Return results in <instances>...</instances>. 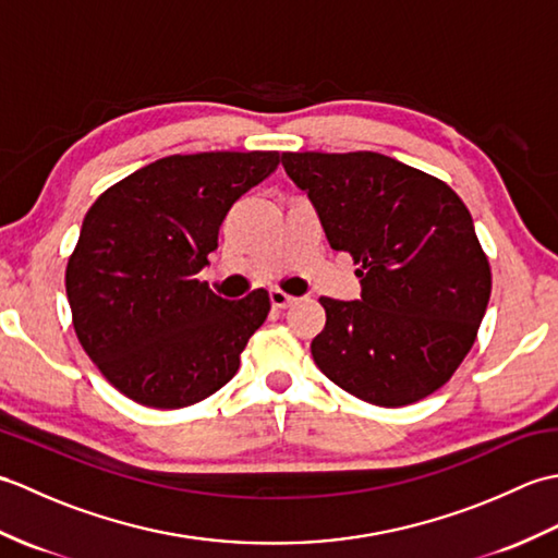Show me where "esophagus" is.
Returning <instances> with one entry per match:
<instances>
[{"mask_svg":"<svg viewBox=\"0 0 558 558\" xmlns=\"http://www.w3.org/2000/svg\"><path fill=\"white\" fill-rule=\"evenodd\" d=\"M292 302H294V298H292V294H288L286 290H280V288L270 290V304L276 306V310H288Z\"/></svg>","mask_w":558,"mask_h":558,"instance_id":"34e87169","label":"esophagus"}]
</instances>
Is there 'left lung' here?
I'll return each mask as SVG.
<instances>
[{
	"instance_id": "1",
	"label": "left lung",
	"mask_w": 558,
	"mask_h": 558,
	"mask_svg": "<svg viewBox=\"0 0 558 558\" xmlns=\"http://www.w3.org/2000/svg\"><path fill=\"white\" fill-rule=\"evenodd\" d=\"M328 244L360 264L362 300L322 298L318 369L354 398L402 408L441 388L477 338L489 258L446 182L381 153H282Z\"/></svg>"
}]
</instances>
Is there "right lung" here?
Wrapping results in <instances>:
<instances>
[{
	"label": "right lung",
	"instance_id": "obj_1",
	"mask_svg": "<svg viewBox=\"0 0 558 558\" xmlns=\"http://www.w3.org/2000/svg\"><path fill=\"white\" fill-rule=\"evenodd\" d=\"M278 162V150L168 156L88 208L66 264L71 318L100 374L138 405H194L240 369L268 292L230 302L196 276L234 201Z\"/></svg>",
	"mask_w": 558,
	"mask_h": 558
}]
</instances>
